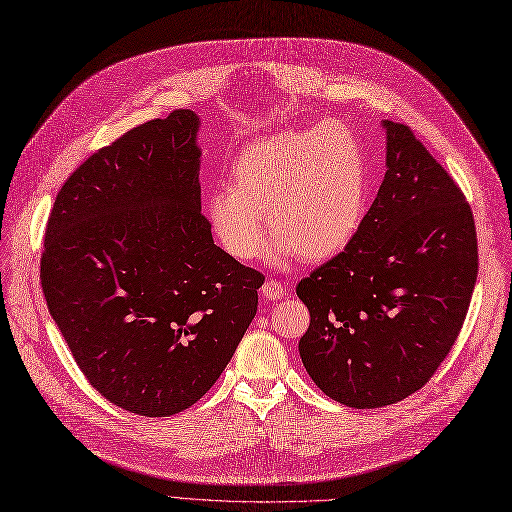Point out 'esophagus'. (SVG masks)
<instances>
[{
  "label": "esophagus",
  "instance_id": "esophagus-1",
  "mask_svg": "<svg viewBox=\"0 0 512 512\" xmlns=\"http://www.w3.org/2000/svg\"><path fill=\"white\" fill-rule=\"evenodd\" d=\"M261 294H263V299H267V301H278L286 294V286L278 280H267L261 286Z\"/></svg>",
  "mask_w": 512,
  "mask_h": 512
}]
</instances>
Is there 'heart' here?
Wrapping results in <instances>:
<instances>
[{
	"mask_svg": "<svg viewBox=\"0 0 512 512\" xmlns=\"http://www.w3.org/2000/svg\"><path fill=\"white\" fill-rule=\"evenodd\" d=\"M367 174L353 134L338 124L284 130L253 143L230 168V186L205 199L207 222L228 255H259L267 228L278 236L272 259L326 261L357 234Z\"/></svg>",
	"mask_w": 512,
	"mask_h": 512,
	"instance_id": "obj_1",
	"label": "heart"
}]
</instances>
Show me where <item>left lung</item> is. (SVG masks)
<instances>
[{
	"label": "left lung",
	"instance_id": "obj_1",
	"mask_svg": "<svg viewBox=\"0 0 512 512\" xmlns=\"http://www.w3.org/2000/svg\"><path fill=\"white\" fill-rule=\"evenodd\" d=\"M386 176L342 253L297 284L315 386L353 409L423 388L450 353L477 280L473 211L413 130L384 122Z\"/></svg>",
	"mask_w": 512,
	"mask_h": 512
}]
</instances>
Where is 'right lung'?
<instances>
[{
    "label": "right lung",
    "mask_w": 512,
    "mask_h": 512,
    "mask_svg": "<svg viewBox=\"0 0 512 512\" xmlns=\"http://www.w3.org/2000/svg\"><path fill=\"white\" fill-rule=\"evenodd\" d=\"M199 116L176 110L101 147L64 182L41 255L49 313L89 384L170 417L215 384L257 313L263 274L213 245Z\"/></svg>",
    "instance_id": "right-lung-1"
}]
</instances>
